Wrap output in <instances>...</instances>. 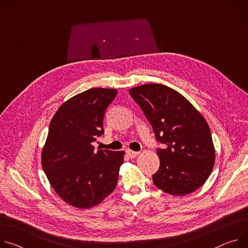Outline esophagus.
<instances>
[{
  "instance_id": "obj_1",
  "label": "esophagus",
  "mask_w": 248,
  "mask_h": 248,
  "mask_svg": "<svg viewBox=\"0 0 248 248\" xmlns=\"http://www.w3.org/2000/svg\"><path fill=\"white\" fill-rule=\"evenodd\" d=\"M127 155H128V157H129V158L133 159V158H135L136 156H138V155H139V152L132 151V150H127Z\"/></svg>"
}]
</instances>
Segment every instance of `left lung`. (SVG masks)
Masks as SVG:
<instances>
[{
  "label": "left lung",
  "mask_w": 248,
  "mask_h": 248,
  "mask_svg": "<svg viewBox=\"0 0 248 248\" xmlns=\"http://www.w3.org/2000/svg\"><path fill=\"white\" fill-rule=\"evenodd\" d=\"M152 125L158 143L160 168L153 182L165 193L185 196L201 187L215 165L211 130L200 112L182 94L150 83L129 90Z\"/></svg>",
  "instance_id": "left-lung-1"
}]
</instances>
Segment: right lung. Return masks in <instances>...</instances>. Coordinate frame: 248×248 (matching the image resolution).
Listing matches in <instances>:
<instances>
[{"label": "right lung", "mask_w": 248, "mask_h": 248, "mask_svg": "<svg viewBox=\"0 0 248 248\" xmlns=\"http://www.w3.org/2000/svg\"><path fill=\"white\" fill-rule=\"evenodd\" d=\"M117 90L91 88L64 102L52 117L42 153L45 173L65 202L78 208L100 203L115 188L123 151H95L103 119Z\"/></svg>", "instance_id": "add662e5"}]
</instances>
